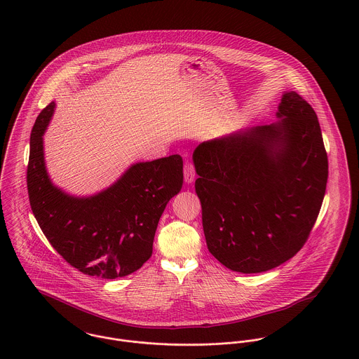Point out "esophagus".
<instances>
[{"label":"esophagus","instance_id":"esophagus-1","mask_svg":"<svg viewBox=\"0 0 359 359\" xmlns=\"http://www.w3.org/2000/svg\"><path fill=\"white\" fill-rule=\"evenodd\" d=\"M195 168H194V164L191 161H187L185 165H184V178H185V182L187 184H192L195 181Z\"/></svg>","mask_w":359,"mask_h":359}]
</instances>
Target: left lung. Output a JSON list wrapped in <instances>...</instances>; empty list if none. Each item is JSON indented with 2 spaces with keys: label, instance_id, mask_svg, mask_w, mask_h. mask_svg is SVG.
Listing matches in <instances>:
<instances>
[{
  "label": "left lung",
  "instance_id": "obj_1",
  "mask_svg": "<svg viewBox=\"0 0 359 359\" xmlns=\"http://www.w3.org/2000/svg\"><path fill=\"white\" fill-rule=\"evenodd\" d=\"M276 116L194 152L207 249L236 272H264L296 256L323 202L327 154L315 110L290 91Z\"/></svg>",
  "mask_w": 359,
  "mask_h": 359
}]
</instances>
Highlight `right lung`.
Here are the masks:
<instances>
[{
    "label": "right lung",
    "instance_id": "add662e5",
    "mask_svg": "<svg viewBox=\"0 0 359 359\" xmlns=\"http://www.w3.org/2000/svg\"><path fill=\"white\" fill-rule=\"evenodd\" d=\"M55 103L41 110L30 135L27 192L52 248L80 272L116 279L152 256L158 219L184 182L182 157L171 154L131 165L110 188L74 198L53 187L44 163L43 134Z\"/></svg>",
    "mask_w": 359,
    "mask_h": 359
}]
</instances>
